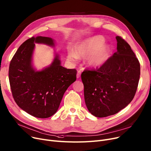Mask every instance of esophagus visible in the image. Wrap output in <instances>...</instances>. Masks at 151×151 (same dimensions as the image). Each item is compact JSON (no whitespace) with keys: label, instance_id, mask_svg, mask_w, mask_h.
<instances>
[{"label":"esophagus","instance_id":"1","mask_svg":"<svg viewBox=\"0 0 151 151\" xmlns=\"http://www.w3.org/2000/svg\"><path fill=\"white\" fill-rule=\"evenodd\" d=\"M81 73L82 71L81 70H78V72H77V78H78L80 77H81Z\"/></svg>","mask_w":151,"mask_h":151}]
</instances>
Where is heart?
<instances>
[{"label":"heart","instance_id":"heart-1","mask_svg":"<svg viewBox=\"0 0 151 151\" xmlns=\"http://www.w3.org/2000/svg\"><path fill=\"white\" fill-rule=\"evenodd\" d=\"M104 38L100 35L91 37L81 43L74 52H69L68 58L75 61L78 56L87 58V64L92 67H100L107 61L109 56V47L104 45Z\"/></svg>","mask_w":151,"mask_h":151}]
</instances>
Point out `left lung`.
<instances>
[{
    "instance_id": "8db88e82",
    "label": "left lung",
    "mask_w": 151,
    "mask_h": 151,
    "mask_svg": "<svg viewBox=\"0 0 151 151\" xmlns=\"http://www.w3.org/2000/svg\"><path fill=\"white\" fill-rule=\"evenodd\" d=\"M117 52L96 70L81 75L89 112L97 117L119 112L132 101L137 90L140 64L128 43L117 36Z\"/></svg>"
}]
</instances>
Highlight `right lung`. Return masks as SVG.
<instances>
[{
	"instance_id": "right-lung-1",
	"label": "right lung",
	"mask_w": 151,
	"mask_h": 151,
	"mask_svg": "<svg viewBox=\"0 0 151 151\" xmlns=\"http://www.w3.org/2000/svg\"><path fill=\"white\" fill-rule=\"evenodd\" d=\"M35 43L55 46L54 40L47 37H32L23 42L10 61L9 82L20 108L35 117L45 119L58 109L64 93L76 81L77 70L61 66L56 54L51 65L36 71L32 64Z\"/></svg>"
}]
</instances>
